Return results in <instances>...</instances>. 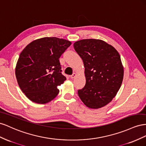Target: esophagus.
Wrapping results in <instances>:
<instances>
[{"instance_id":"34e87169","label":"esophagus","mask_w":146,"mask_h":146,"mask_svg":"<svg viewBox=\"0 0 146 146\" xmlns=\"http://www.w3.org/2000/svg\"><path fill=\"white\" fill-rule=\"evenodd\" d=\"M76 76V73H74L72 74V75H71V76H70V78H72V79H73V78H75V76Z\"/></svg>"}]
</instances>
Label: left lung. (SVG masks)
<instances>
[{
    "mask_svg": "<svg viewBox=\"0 0 146 146\" xmlns=\"http://www.w3.org/2000/svg\"><path fill=\"white\" fill-rule=\"evenodd\" d=\"M74 48L84 65L86 85L78 91L84 105L91 109L107 105L113 99L123 78V66L118 51L98 39L76 41Z\"/></svg>",
    "mask_w": 146,
    "mask_h": 146,
    "instance_id": "obj_1",
    "label": "left lung"
}]
</instances>
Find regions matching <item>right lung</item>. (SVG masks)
<instances>
[{"mask_svg": "<svg viewBox=\"0 0 146 146\" xmlns=\"http://www.w3.org/2000/svg\"><path fill=\"white\" fill-rule=\"evenodd\" d=\"M72 44L57 37H44L28 44L21 52L15 74L18 84L32 102L46 104L59 92L66 80L61 73L59 58Z\"/></svg>", "mask_w": 146, "mask_h": 146, "instance_id": "add662e5", "label": "right lung"}]
</instances>
